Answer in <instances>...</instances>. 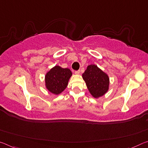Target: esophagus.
<instances>
[{"mask_svg": "<svg viewBox=\"0 0 148 148\" xmlns=\"http://www.w3.org/2000/svg\"><path fill=\"white\" fill-rule=\"evenodd\" d=\"M75 74L76 75H79L80 74V70H77V71L75 72Z\"/></svg>", "mask_w": 148, "mask_h": 148, "instance_id": "1", "label": "esophagus"}]
</instances>
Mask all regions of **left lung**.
Wrapping results in <instances>:
<instances>
[{
    "label": "left lung",
    "mask_w": 148,
    "mask_h": 148,
    "mask_svg": "<svg viewBox=\"0 0 148 148\" xmlns=\"http://www.w3.org/2000/svg\"><path fill=\"white\" fill-rule=\"evenodd\" d=\"M82 78L91 95L96 99L102 97L109 90V76L97 65H88Z\"/></svg>",
    "instance_id": "1"
}]
</instances>
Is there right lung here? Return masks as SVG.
<instances>
[{
	"label": "right lung",
	"instance_id": "add662e5",
	"mask_svg": "<svg viewBox=\"0 0 148 148\" xmlns=\"http://www.w3.org/2000/svg\"><path fill=\"white\" fill-rule=\"evenodd\" d=\"M72 75V72L69 69H64L60 66L56 65L45 74V88L53 94H60L66 88Z\"/></svg>",
	"mask_w": 148,
	"mask_h": 148
}]
</instances>
